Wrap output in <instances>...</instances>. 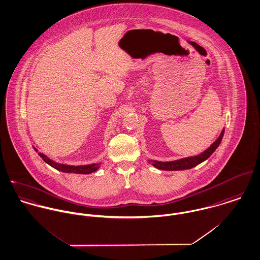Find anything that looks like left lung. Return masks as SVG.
<instances>
[{
	"instance_id": "1",
	"label": "left lung",
	"mask_w": 260,
	"mask_h": 260,
	"mask_svg": "<svg viewBox=\"0 0 260 260\" xmlns=\"http://www.w3.org/2000/svg\"><path fill=\"white\" fill-rule=\"evenodd\" d=\"M223 134H224V128L221 131L217 140L208 148H206L203 152L198 154V155L187 156V157H183V158L172 160V161H158V160L149 159L148 162L150 165H152L155 169H158L161 171H183V170L192 169V168L199 166L200 164H202V161L206 160L214 152V150L218 147V145L221 143Z\"/></svg>"
}]
</instances>
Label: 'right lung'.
<instances>
[{
    "label": "right lung",
    "mask_w": 260,
    "mask_h": 260,
    "mask_svg": "<svg viewBox=\"0 0 260 260\" xmlns=\"http://www.w3.org/2000/svg\"><path fill=\"white\" fill-rule=\"evenodd\" d=\"M34 149L38 152V149L34 147ZM38 154L44 159L46 164L51 166L52 168L56 169L57 171L68 173H78V174H88V173H94L100 169V164H91V165H85V166H71L66 164H58L57 161L49 158L46 154L43 152H38Z\"/></svg>",
    "instance_id": "right-lung-1"
}]
</instances>
